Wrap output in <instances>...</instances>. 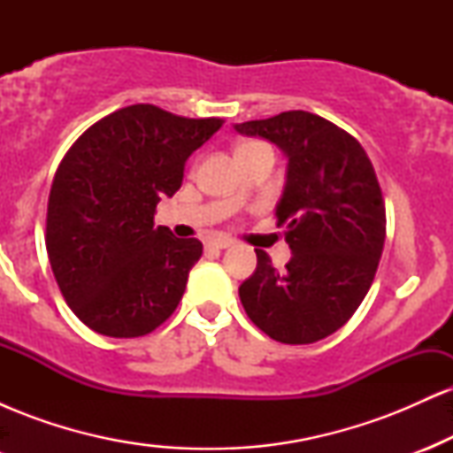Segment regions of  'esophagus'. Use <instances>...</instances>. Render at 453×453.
<instances>
[{
    "instance_id": "34e87169",
    "label": "esophagus",
    "mask_w": 453,
    "mask_h": 453,
    "mask_svg": "<svg viewBox=\"0 0 453 453\" xmlns=\"http://www.w3.org/2000/svg\"><path fill=\"white\" fill-rule=\"evenodd\" d=\"M232 244L230 238H211L209 242H206V247L209 249H227Z\"/></svg>"
}]
</instances>
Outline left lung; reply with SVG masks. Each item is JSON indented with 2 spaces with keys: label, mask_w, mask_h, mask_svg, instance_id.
<instances>
[{
  "label": "left lung",
  "mask_w": 453,
  "mask_h": 453,
  "mask_svg": "<svg viewBox=\"0 0 453 453\" xmlns=\"http://www.w3.org/2000/svg\"><path fill=\"white\" fill-rule=\"evenodd\" d=\"M277 144L288 159L277 209L292 257L283 273L256 249L238 288L249 319L270 339L309 345L347 324L375 279L386 206L375 168L356 138L304 111L234 126Z\"/></svg>",
  "instance_id": "1"
}]
</instances>
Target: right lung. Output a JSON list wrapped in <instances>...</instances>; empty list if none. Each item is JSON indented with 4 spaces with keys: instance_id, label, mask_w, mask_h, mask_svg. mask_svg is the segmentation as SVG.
<instances>
[{
    "instance_id": "add662e5",
    "label": "right lung",
    "mask_w": 453,
    "mask_h": 453,
    "mask_svg": "<svg viewBox=\"0 0 453 453\" xmlns=\"http://www.w3.org/2000/svg\"><path fill=\"white\" fill-rule=\"evenodd\" d=\"M221 126L134 104L65 153L49 196L46 251L65 303L93 332L144 336L179 306L202 242L155 227V209L180 189L185 161Z\"/></svg>"
}]
</instances>
